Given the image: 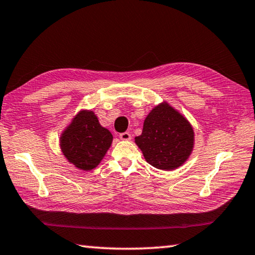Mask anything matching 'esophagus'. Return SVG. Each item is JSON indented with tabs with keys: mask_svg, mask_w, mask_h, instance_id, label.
<instances>
[{
	"mask_svg": "<svg viewBox=\"0 0 255 255\" xmlns=\"http://www.w3.org/2000/svg\"><path fill=\"white\" fill-rule=\"evenodd\" d=\"M120 139L125 140V141L130 140V139H131L130 133H129V132H123V133H120Z\"/></svg>",
	"mask_w": 255,
	"mask_h": 255,
	"instance_id": "esophagus-1",
	"label": "esophagus"
}]
</instances>
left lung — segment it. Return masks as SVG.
<instances>
[{"label":"left lung","instance_id":"left-lung-1","mask_svg":"<svg viewBox=\"0 0 255 255\" xmlns=\"http://www.w3.org/2000/svg\"><path fill=\"white\" fill-rule=\"evenodd\" d=\"M135 143L148 164L158 170L172 171L182 166L192 154L195 130L179 110L162 101L149 111Z\"/></svg>","mask_w":255,"mask_h":255}]
</instances>
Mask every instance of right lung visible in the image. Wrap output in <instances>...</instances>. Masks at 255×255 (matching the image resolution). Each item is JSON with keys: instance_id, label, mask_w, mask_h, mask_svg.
I'll return each mask as SVG.
<instances>
[{"instance_id": "obj_1", "label": "right lung", "mask_w": 255, "mask_h": 255, "mask_svg": "<svg viewBox=\"0 0 255 255\" xmlns=\"http://www.w3.org/2000/svg\"><path fill=\"white\" fill-rule=\"evenodd\" d=\"M114 140L112 133L99 123L92 109H81L64 128L59 147L67 162L81 171H91L106 156Z\"/></svg>"}]
</instances>
